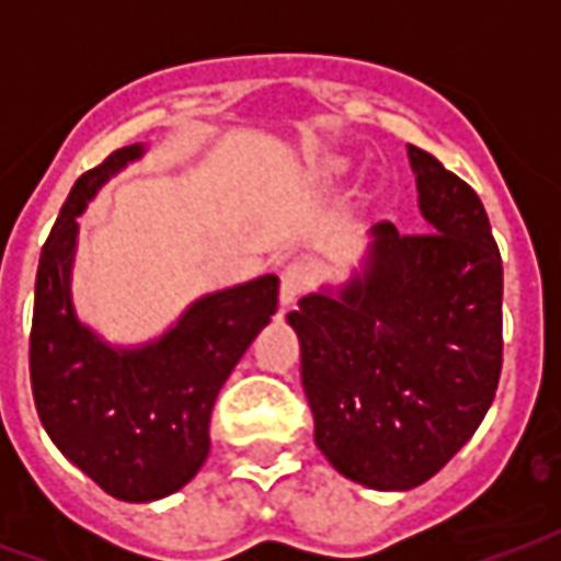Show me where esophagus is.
I'll use <instances>...</instances> for the list:
<instances>
[{"mask_svg": "<svg viewBox=\"0 0 561 561\" xmlns=\"http://www.w3.org/2000/svg\"><path fill=\"white\" fill-rule=\"evenodd\" d=\"M314 279H317L314 264L302 262V259L285 264L279 273V302L282 306L288 308L290 302H294V299L302 294V290H308L311 285H314Z\"/></svg>", "mask_w": 561, "mask_h": 561, "instance_id": "obj_1", "label": "esophagus"}]
</instances>
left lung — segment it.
Listing matches in <instances>:
<instances>
[{
  "label": "left lung",
  "instance_id": "obj_1",
  "mask_svg": "<svg viewBox=\"0 0 561 561\" xmlns=\"http://www.w3.org/2000/svg\"><path fill=\"white\" fill-rule=\"evenodd\" d=\"M427 232L375 224L364 267L299 299L314 443L343 478L399 492L469 443L495 399L504 355V267L469 183L408 145Z\"/></svg>",
  "mask_w": 561,
  "mask_h": 561
}]
</instances>
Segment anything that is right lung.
I'll use <instances>...</instances> for the list:
<instances>
[{
    "label": "right lung",
    "instance_id": "1",
    "mask_svg": "<svg viewBox=\"0 0 561 561\" xmlns=\"http://www.w3.org/2000/svg\"><path fill=\"white\" fill-rule=\"evenodd\" d=\"M142 153V145L118 148L72 186L39 253L28 343L31 392L51 443L130 504L160 501L201 471L220 387L279 306V279L267 273L206 294L142 346H110L78 320V215Z\"/></svg>",
    "mask_w": 561,
    "mask_h": 561
}]
</instances>
